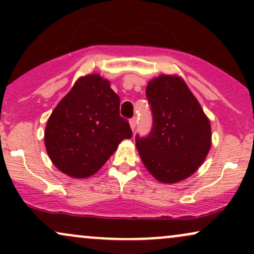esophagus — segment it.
<instances>
[{
  "instance_id": "1",
  "label": "esophagus",
  "mask_w": 254,
  "mask_h": 254,
  "mask_svg": "<svg viewBox=\"0 0 254 254\" xmlns=\"http://www.w3.org/2000/svg\"><path fill=\"white\" fill-rule=\"evenodd\" d=\"M136 125H137V119L135 117L131 118L130 119V127H131V129H132V131L136 129Z\"/></svg>"
}]
</instances>
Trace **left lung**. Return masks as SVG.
Listing matches in <instances>:
<instances>
[{"mask_svg": "<svg viewBox=\"0 0 254 254\" xmlns=\"http://www.w3.org/2000/svg\"><path fill=\"white\" fill-rule=\"evenodd\" d=\"M145 94L153 127L148 136L136 135L139 156L159 182L173 184L186 179L210 150V122L182 77L160 75L149 81Z\"/></svg>", "mask_w": 254, "mask_h": 254, "instance_id": "8db88e82", "label": "left lung"}]
</instances>
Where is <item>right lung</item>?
Here are the masks:
<instances>
[{
    "label": "right lung",
    "mask_w": 254,
    "mask_h": 254,
    "mask_svg": "<svg viewBox=\"0 0 254 254\" xmlns=\"http://www.w3.org/2000/svg\"><path fill=\"white\" fill-rule=\"evenodd\" d=\"M119 104L110 81L100 75L78 78L46 124L44 139L52 164L74 178L97 173L118 144L132 136Z\"/></svg>",
    "instance_id": "1"
}]
</instances>
